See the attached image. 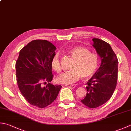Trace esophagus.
<instances>
[{
	"instance_id": "obj_1",
	"label": "esophagus",
	"mask_w": 131,
	"mask_h": 131,
	"mask_svg": "<svg viewBox=\"0 0 131 131\" xmlns=\"http://www.w3.org/2000/svg\"><path fill=\"white\" fill-rule=\"evenodd\" d=\"M66 87H68V88H74L75 86L73 85V84H65V85Z\"/></svg>"
}]
</instances>
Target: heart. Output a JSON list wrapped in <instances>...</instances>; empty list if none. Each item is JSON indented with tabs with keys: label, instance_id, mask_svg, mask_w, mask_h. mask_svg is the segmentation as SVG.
Returning a JSON list of instances; mask_svg holds the SVG:
<instances>
[{
	"label": "heart",
	"instance_id": "1",
	"mask_svg": "<svg viewBox=\"0 0 131 131\" xmlns=\"http://www.w3.org/2000/svg\"><path fill=\"white\" fill-rule=\"evenodd\" d=\"M68 52L75 60V62L71 66V70L57 77L56 80L58 83L72 84L77 81L81 77L83 78H89L95 72L99 65V58L96 54L90 53L88 49L81 46L69 49ZM50 65L56 72H60L61 67L58 53L53 56Z\"/></svg>",
	"mask_w": 131,
	"mask_h": 131
}]
</instances>
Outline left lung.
Listing matches in <instances>:
<instances>
[{
    "instance_id": "left-lung-1",
    "label": "left lung",
    "mask_w": 131,
    "mask_h": 131,
    "mask_svg": "<svg viewBox=\"0 0 131 131\" xmlns=\"http://www.w3.org/2000/svg\"><path fill=\"white\" fill-rule=\"evenodd\" d=\"M92 40L101 63L86 83L87 95L81 101L89 108H95L108 101L114 93L117 84L118 60L109 43L99 38Z\"/></svg>"
}]
</instances>
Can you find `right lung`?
<instances>
[{
  "label": "right lung",
  "mask_w": 131,
  "mask_h": 131,
  "mask_svg": "<svg viewBox=\"0 0 131 131\" xmlns=\"http://www.w3.org/2000/svg\"><path fill=\"white\" fill-rule=\"evenodd\" d=\"M56 49L47 40H33L20 50L16 62L20 92L30 104L40 108L54 101L62 88L50 83L53 78L50 62ZM47 82V85L43 86L42 84Z\"/></svg>",
  "instance_id": "1"
}]
</instances>
